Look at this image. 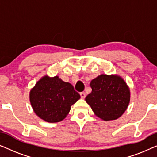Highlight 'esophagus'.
Here are the masks:
<instances>
[{"label":"esophagus","mask_w":157,"mask_h":157,"mask_svg":"<svg viewBox=\"0 0 157 157\" xmlns=\"http://www.w3.org/2000/svg\"><path fill=\"white\" fill-rule=\"evenodd\" d=\"M80 96H81V98H85V97H86V93H85V92H81Z\"/></svg>","instance_id":"34e87169"}]
</instances>
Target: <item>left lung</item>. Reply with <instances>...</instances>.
<instances>
[{
  "mask_svg": "<svg viewBox=\"0 0 157 157\" xmlns=\"http://www.w3.org/2000/svg\"><path fill=\"white\" fill-rule=\"evenodd\" d=\"M92 89L86 101L94 113L104 121L119 118L130 101V90L121 76L101 74L90 83Z\"/></svg>",
  "mask_w": 157,
  "mask_h": 157,
  "instance_id": "left-lung-1",
  "label": "left lung"
}]
</instances>
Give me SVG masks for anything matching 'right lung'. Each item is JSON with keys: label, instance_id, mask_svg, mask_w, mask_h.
<instances>
[{"label": "right lung", "instance_id": "1", "mask_svg": "<svg viewBox=\"0 0 157 157\" xmlns=\"http://www.w3.org/2000/svg\"><path fill=\"white\" fill-rule=\"evenodd\" d=\"M80 98L70 83L64 82L57 76L42 77L30 92V102L34 112L50 123L65 119L71 106Z\"/></svg>", "mask_w": 157, "mask_h": 157}]
</instances>
